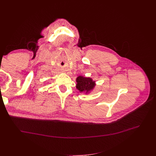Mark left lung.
Here are the masks:
<instances>
[{
	"mask_svg": "<svg viewBox=\"0 0 156 156\" xmlns=\"http://www.w3.org/2000/svg\"><path fill=\"white\" fill-rule=\"evenodd\" d=\"M76 88L80 92L89 94L96 86V82L90 77L79 76L76 79Z\"/></svg>",
	"mask_w": 156,
	"mask_h": 156,
	"instance_id": "obj_1",
	"label": "left lung"
}]
</instances>
